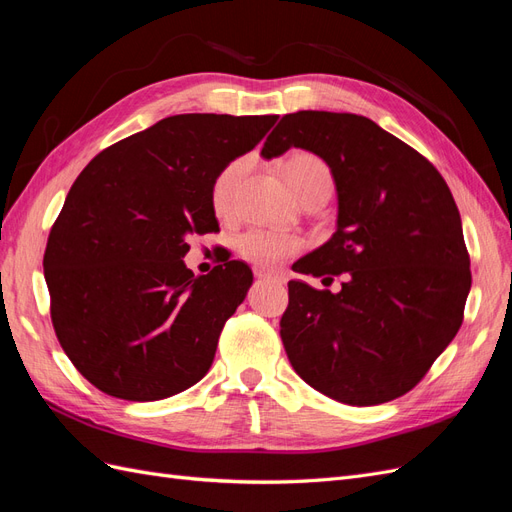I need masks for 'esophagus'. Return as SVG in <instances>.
<instances>
[{
  "label": "esophagus",
  "mask_w": 512,
  "mask_h": 512,
  "mask_svg": "<svg viewBox=\"0 0 512 512\" xmlns=\"http://www.w3.org/2000/svg\"><path fill=\"white\" fill-rule=\"evenodd\" d=\"M256 280H267V282H275V284H284L286 277L282 273H273V271H265V269H254Z\"/></svg>",
  "instance_id": "34e87169"
}]
</instances>
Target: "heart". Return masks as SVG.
<instances>
[{
    "mask_svg": "<svg viewBox=\"0 0 512 512\" xmlns=\"http://www.w3.org/2000/svg\"><path fill=\"white\" fill-rule=\"evenodd\" d=\"M252 158L241 156L237 160L228 162L218 177L213 181L211 188V203L213 209L220 215H226L232 209V198H235L237 185L243 179V175L250 168ZM284 175L290 183L292 192L299 196V200H305L307 196L314 194H331L333 177L329 166L320 158L312 156V153H294L284 164ZM301 247V239L294 235H286V232L275 230H250L237 241L239 254L254 262L260 267H275L288 256H292Z\"/></svg>",
    "mask_w": 512,
    "mask_h": 512,
    "instance_id": "heart-1",
    "label": "heart"
}]
</instances>
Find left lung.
Instances as JSON below:
<instances>
[{"instance_id":"left-lung-1","label":"left lung","mask_w":512,"mask_h":512,"mask_svg":"<svg viewBox=\"0 0 512 512\" xmlns=\"http://www.w3.org/2000/svg\"><path fill=\"white\" fill-rule=\"evenodd\" d=\"M290 147L327 162L337 192L331 239L292 269L346 282L339 292L288 282V361L342 404H384L416 386L461 327L472 273L455 198L421 153L361 115H284L260 156Z\"/></svg>"}]
</instances>
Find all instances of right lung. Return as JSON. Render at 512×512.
I'll return each mask as SVG.
<instances>
[{
	"label": "right lung",
	"mask_w": 512,
	"mask_h": 512,
	"mask_svg": "<svg viewBox=\"0 0 512 512\" xmlns=\"http://www.w3.org/2000/svg\"><path fill=\"white\" fill-rule=\"evenodd\" d=\"M277 115L166 117L104 149L76 177L44 252L61 348L102 393L173 397L203 380L252 269L194 277L188 239L220 230L211 188Z\"/></svg>",
	"instance_id": "obj_1"
}]
</instances>
